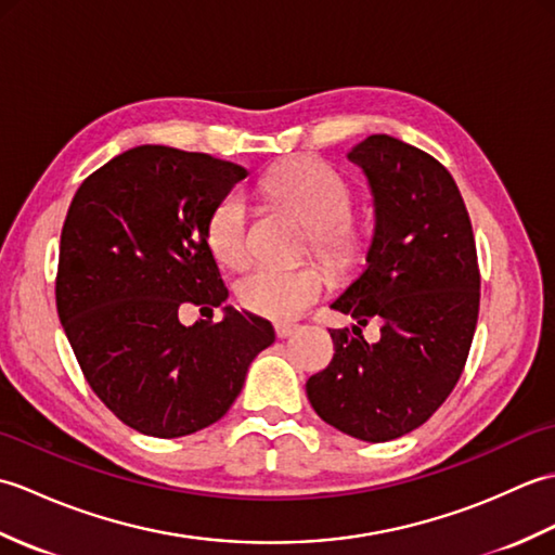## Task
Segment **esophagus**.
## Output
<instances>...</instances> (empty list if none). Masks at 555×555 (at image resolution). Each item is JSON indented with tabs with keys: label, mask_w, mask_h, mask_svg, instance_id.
I'll return each instance as SVG.
<instances>
[{
	"label": "esophagus",
	"mask_w": 555,
	"mask_h": 555,
	"mask_svg": "<svg viewBox=\"0 0 555 555\" xmlns=\"http://www.w3.org/2000/svg\"><path fill=\"white\" fill-rule=\"evenodd\" d=\"M296 328H298L296 324H276L274 332L279 338H288L293 332H296Z\"/></svg>",
	"instance_id": "34e87169"
}]
</instances>
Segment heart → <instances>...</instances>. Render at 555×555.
Segmentation results:
<instances>
[{"label":"heart","mask_w":555,"mask_h":555,"mask_svg":"<svg viewBox=\"0 0 555 555\" xmlns=\"http://www.w3.org/2000/svg\"><path fill=\"white\" fill-rule=\"evenodd\" d=\"M267 191L296 209L312 227V243L328 262H352L367 243L362 223L348 217L352 188L346 176L317 157L281 164L267 176ZM209 243L223 264L243 267L250 259L247 235V197L233 191L217 205L209 219ZM326 288V274L314 264L274 267L262 264L238 281V300L245 310L274 322H291L310 308Z\"/></svg>","instance_id":"obj_1"}]
</instances>
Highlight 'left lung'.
<instances>
[{"instance_id": "8db88e82", "label": "left lung", "mask_w": 555, "mask_h": 555, "mask_svg": "<svg viewBox=\"0 0 555 555\" xmlns=\"http://www.w3.org/2000/svg\"><path fill=\"white\" fill-rule=\"evenodd\" d=\"M367 179L374 231L360 276L332 302L382 338L332 328L334 360L308 379L326 424L382 443L427 422L463 374L479 314L477 247L453 176L427 152L370 135L348 152Z\"/></svg>"}]
</instances>
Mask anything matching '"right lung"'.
Returning a JSON list of instances; mask_svg holds the SVG:
<instances>
[{
	"label": "right lung",
	"instance_id": "right-lung-1",
	"mask_svg": "<svg viewBox=\"0 0 555 555\" xmlns=\"http://www.w3.org/2000/svg\"><path fill=\"white\" fill-rule=\"evenodd\" d=\"M247 171L203 152L131 147L80 183L62 229L56 312L92 391L128 427L179 439L227 415L274 326L227 305L211 211Z\"/></svg>",
	"mask_w": 555,
	"mask_h": 555
}]
</instances>
